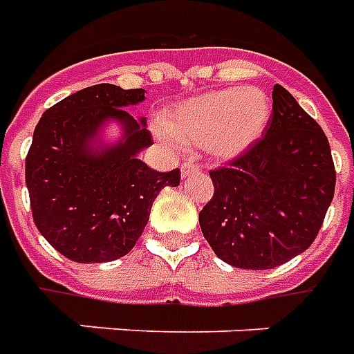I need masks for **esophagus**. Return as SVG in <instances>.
I'll list each match as a JSON object with an SVG mask.
<instances>
[{"instance_id": "1", "label": "esophagus", "mask_w": 354, "mask_h": 354, "mask_svg": "<svg viewBox=\"0 0 354 354\" xmlns=\"http://www.w3.org/2000/svg\"><path fill=\"white\" fill-rule=\"evenodd\" d=\"M200 171V167L196 164H192V162H185L181 165V175L183 177H189V175H194V173Z\"/></svg>"}]
</instances>
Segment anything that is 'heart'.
<instances>
[{
    "instance_id": "1",
    "label": "heart",
    "mask_w": 354,
    "mask_h": 354,
    "mask_svg": "<svg viewBox=\"0 0 354 354\" xmlns=\"http://www.w3.org/2000/svg\"><path fill=\"white\" fill-rule=\"evenodd\" d=\"M269 122L267 93L227 87L173 104L160 118V127L181 147H202L215 160H234L261 139Z\"/></svg>"
}]
</instances>
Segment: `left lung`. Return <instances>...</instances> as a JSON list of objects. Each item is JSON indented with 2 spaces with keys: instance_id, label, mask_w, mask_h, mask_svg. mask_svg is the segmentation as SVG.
<instances>
[{
  "instance_id": "obj_1",
  "label": "left lung",
  "mask_w": 354,
  "mask_h": 354,
  "mask_svg": "<svg viewBox=\"0 0 354 354\" xmlns=\"http://www.w3.org/2000/svg\"><path fill=\"white\" fill-rule=\"evenodd\" d=\"M212 175L200 229L230 267L265 270L309 248L335 189L332 150L320 125L282 85L259 142Z\"/></svg>"
}]
</instances>
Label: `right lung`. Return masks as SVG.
<instances>
[{"instance_id":"obj_1","label":"right lung","mask_w":354,"mask_h":354,"mask_svg":"<svg viewBox=\"0 0 354 354\" xmlns=\"http://www.w3.org/2000/svg\"><path fill=\"white\" fill-rule=\"evenodd\" d=\"M145 89L112 84L85 87L53 104L34 129L26 156V187L37 230L76 263H106L131 252L164 187H177L179 169L160 173L139 160L152 145L147 118L127 109ZM109 123L122 137L102 141Z\"/></svg>"}]
</instances>
